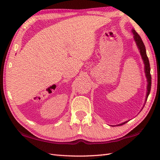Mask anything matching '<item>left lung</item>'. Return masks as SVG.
Instances as JSON below:
<instances>
[{
	"mask_svg": "<svg viewBox=\"0 0 160 160\" xmlns=\"http://www.w3.org/2000/svg\"><path fill=\"white\" fill-rule=\"evenodd\" d=\"M132 33L134 34V40L136 42L137 45L138 47V49H140V52L142 56V59L144 60V63L145 64V73H146V76L147 78V82H148V85H147V99L146 100H147V98L148 97V95L150 93L151 91V67H150V63H149V60H148V58L147 55V52H146V48L144 46V44L142 41V40L141 38V37L140 35L135 31L134 29L132 30ZM128 122H125L124 123L120 124L119 125H123L124 124L127 123Z\"/></svg>",
	"mask_w": 160,
	"mask_h": 160,
	"instance_id": "obj_1",
	"label": "left lung"
}]
</instances>
